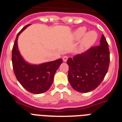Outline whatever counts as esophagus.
<instances>
[{"mask_svg":"<svg viewBox=\"0 0 122 122\" xmlns=\"http://www.w3.org/2000/svg\"><path fill=\"white\" fill-rule=\"evenodd\" d=\"M68 56H63V60L64 62H66L67 60H68Z\"/></svg>","mask_w":122,"mask_h":122,"instance_id":"esophagus-1","label":"esophagus"}]
</instances>
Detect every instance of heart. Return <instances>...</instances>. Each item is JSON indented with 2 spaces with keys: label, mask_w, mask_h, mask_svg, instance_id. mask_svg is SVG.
Wrapping results in <instances>:
<instances>
[{
  "label": "heart",
  "mask_w": 122,
  "mask_h": 122,
  "mask_svg": "<svg viewBox=\"0 0 122 122\" xmlns=\"http://www.w3.org/2000/svg\"><path fill=\"white\" fill-rule=\"evenodd\" d=\"M87 32V28L85 26L78 28L75 31L73 36L75 40L79 41L82 39L81 41V47L87 48L91 47L95 44L97 39V34L94 31H90Z\"/></svg>",
  "instance_id": "obj_1"
}]
</instances>
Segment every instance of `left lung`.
<instances>
[{
    "label": "left lung",
    "instance_id": "left-lung-1",
    "mask_svg": "<svg viewBox=\"0 0 122 122\" xmlns=\"http://www.w3.org/2000/svg\"><path fill=\"white\" fill-rule=\"evenodd\" d=\"M110 59L108 44L104 35L100 46L90 48L73 58L69 57L68 77L73 89L81 93L96 89L108 72Z\"/></svg>",
    "mask_w": 122,
    "mask_h": 122
}]
</instances>
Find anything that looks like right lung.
I'll return each instance as SVG.
<instances>
[{
	"label": "right lung",
	"mask_w": 122,
	"mask_h": 122,
	"mask_svg": "<svg viewBox=\"0 0 122 122\" xmlns=\"http://www.w3.org/2000/svg\"><path fill=\"white\" fill-rule=\"evenodd\" d=\"M30 25L25 26L18 33L12 50V63L14 74L18 81L28 92L33 94H42L48 91L52 84L54 76L62 59L31 65L25 61L20 54L18 47V39L20 33Z\"/></svg>",
	"instance_id": "add662e5"
}]
</instances>
